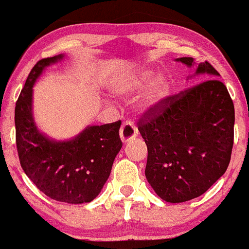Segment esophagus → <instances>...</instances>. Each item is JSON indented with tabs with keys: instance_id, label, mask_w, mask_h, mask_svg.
Returning <instances> with one entry per match:
<instances>
[{
	"instance_id": "1",
	"label": "esophagus",
	"mask_w": 249,
	"mask_h": 249,
	"mask_svg": "<svg viewBox=\"0 0 249 249\" xmlns=\"http://www.w3.org/2000/svg\"><path fill=\"white\" fill-rule=\"evenodd\" d=\"M138 135L137 128L133 126V124L130 122L125 123V124L122 125L121 131H119V137H121V140L124 143L128 142V141L133 140L135 137Z\"/></svg>"
}]
</instances>
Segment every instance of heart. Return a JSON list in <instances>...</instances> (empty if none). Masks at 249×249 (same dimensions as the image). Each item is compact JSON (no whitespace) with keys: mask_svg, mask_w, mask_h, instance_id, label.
<instances>
[{"mask_svg":"<svg viewBox=\"0 0 249 249\" xmlns=\"http://www.w3.org/2000/svg\"><path fill=\"white\" fill-rule=\"evenodd\" d=\"M143 89V91L142 89ZM143 91L135 102V111L149 116L160 111L172 92V81L169 75L160 73L152 68H140L119 78L115 86L116 95L130 97Z\"/></svg>","mask_w":249,"mask_h":249,"instance_id":"1","label":"heart"}]
</instances>
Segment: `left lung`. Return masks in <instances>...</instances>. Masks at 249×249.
I'll return each mask as SVG.
<instances>
[{
	"label": "left lung",
	"instance_id": "left-lung-1",
	"mask_svg": "<svg viewBox=\"0 0 249 249\" xmlns=\"http://www.w3.org/2000/svg\"><path fill=\"white\" fill-rule=\"evenodd\" d=\"M200 83L139 122L147 144L144 175L162 200L180 203L207 192L225 174L233 146L234 107L218 72L208 62L180 57ZM211 80L209 81V79Z\"/></svg>",
	"mask_w": 249,
	"mask_h": 249
}]
</instances>
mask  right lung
<instances>
[{
  "instance_id": "1",
  "label": "right lung",
  "mask_w": 249,
  "mask_h": 249,
  "mask_svg": "<svg viewBox=\"0 0 249 249\" xmlns=\"http://www.w3.org/2000/svg\"><path fill=\"white\" fill-rule=\"evenodd\" d=\"M65 55L41 59L28 74L15 108L16 142L20 165L47 196L70 204L93 201L108 180L122 148L121 121L88 125L67 140H56L37 127L33 116V87L46 68Z\"/></svg>"
}]
</instances>
